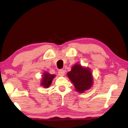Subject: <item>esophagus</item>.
<instances>
[{
	"label": "esophagus",
	"mask_w": 128,
	"mask_h": 128,
	"mask_svg": "<svg viewBox=\"0 0 128 128\" xmlns=\"http://www.w3.org/2000/svg\"><path fill=\"white\" fill-rule=\"evenodd\" d=\"M58 73H59V75L60 76H64L65 74V72L63 69H60V70H59Z\"/></svg>",
	"instance_id": "esophagus-1"
}]
</instances>
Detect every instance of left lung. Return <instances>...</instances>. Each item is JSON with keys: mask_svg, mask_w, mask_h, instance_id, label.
<instances>
[{"mask_svg": "<svg viewBox=\"0 0 128 128\" xmlns=\"http://www.w3.org/2000/svg\"><path fill=\"white\" fill-rule=\"evenodd\" d=\"M66 74L77 92L84 93L92 87L94 82L93 77L88 67L82 66L81 64L76 63Z\"/></svg>", "mask_w": 128, "mask_h": 128, "instance_id": "1", "label": "left lung"}]
</instances>
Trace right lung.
Here are the masks:
<instances>
[{"label":"right lung","mask_w":128,"mask_h":128,"mask_svg":"<svg viewBox=\"0 0 128 128\" xmlns=\"http://www.w3.org/2000/svg\"><path fill=\"white\" fill-rule=\"evenodd\" d=\"M56 77L55 74H50L48 72L45 71L42 75V78L41 80L40 85L44 88H48L51 85L52 80Z\"/></svg>","instance_id":"right-lung-1"}]
</instances>
